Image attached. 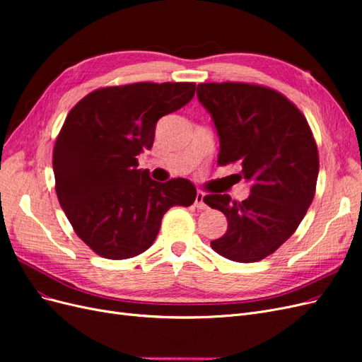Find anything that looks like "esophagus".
Masks as SVG:
<instances>
[{"mask_svg": "<svg viewBox=\"0 0 362 362\" xmlns=\"http://www.w3.org/2000/svg\"><path fill=\"white\" fill-rule=\"evenodd\" d=\"M204 196H205V193H204V192H198V193H196L194 206H196V208H199V210H206V204H205Z\"/></svg>", "mask_w": 362, "mask_h": 362, "instance_id": "34e87169", "label": "esophagus"}]
</instances>
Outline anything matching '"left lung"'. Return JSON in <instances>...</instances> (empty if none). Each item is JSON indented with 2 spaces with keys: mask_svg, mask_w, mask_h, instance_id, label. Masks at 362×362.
I'll return each instance as SVG.
<instances>
[{
  "mask_svg": "<svg viewBox=\"0 0 362 362\" xmlns=\"http://www.w3.org/2000/svg\"><path fill=\"white\" fill-rule=\"evenodd\" d=\"M201 104L213 116L221 141L218 166L238 163L252 187L238 202L206 194L205 204L228 218L211 247L228 259L255 262L294 234L314 199L319 151L302 112L287 96L250 83H201Z\"/></svg>",
  "mask_w": 362,
  "mask_h": 362,
  "instance_id": "left-lung-1",
  "label": "left lung"
}]
</instances>
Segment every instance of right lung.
<instances>
[{"label":"right lung","mask_w":362,"mask_h":362,"mask_svg":"<svg viewBox=\"0 0 362 362\" xmlns=\"http://www.w3.org/2000/svg\"><path fill=\"white\" fill-rule=\"evenodd\" d=\"M194 83L101 87L74 105L52 151L59 202L75 234L96 255L125 259L145 252L170 206H190L194 185L157 182L137 169L161 116L187 104Z\"/></svg>","instance_id":"add662e5"}]
</instances>
